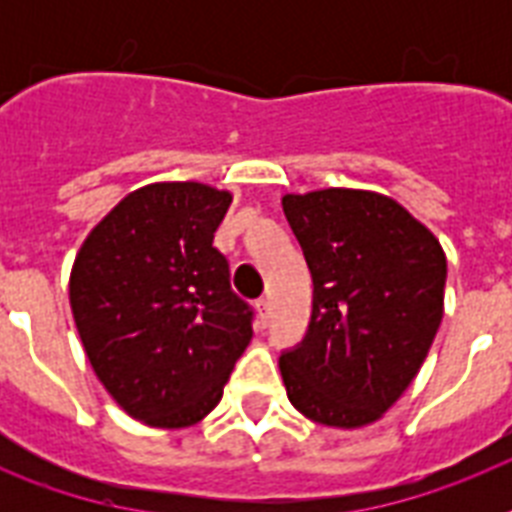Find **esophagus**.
Segmentation results:
<instances>
[{"label": "esophagus", "instance_id": "esophagus-1", "mask_svg": "<svg viewBox=\"0 0 512 512\" xmlns=\"http://www.w3.org/2000/svg\"><path fill=\"white\" fill-rule=\"evenodd\" d=\"M257 316H260V321H268V313H271V300H268V297H260V300H257Z\"/></svg>", "mask_w": 512, "mask_h": 512}]
</instances>
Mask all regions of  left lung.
<instances>
[{
    "label": "left lung",
    "instance_id": "obj_1",
    "mask_svg": "<svg viewBox=\"0 0 512 512\" xmlns=\"http://www.w3.org/2000/svg\"><path fill=\"white\" fill-rule=\"evenodd\" d=\"M313 279L303 342L279 358L297 412L364 428L420 372L444 319L446 255L398 201L324 188L281 199Z\"/></svg>",
    "mask_w": 512,
    "mask_h": 512
}]
</instances>
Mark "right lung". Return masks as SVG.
I'll list each match as a JSON object with an SVG mask.
<instances>
[{
	"label": "right lung",
	"mask_w": 512,
	"mask_h": 512,
	"mask_svg": "<svg viewBox=\"0 0 512 512\" xmlns=\"http://www.w3.org/2000/svg\"><path fill=\"white\" fill-rule=\"evenodd\" d=\"M231 193L154 183L127 193L84 239L68 300L103 388L151 428H188L223 398L252 340V308L215 247Z\"/></svg>",
	"instance_id": "right-lung-1"
}]
</instances>
